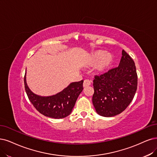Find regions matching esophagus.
Returning <instances> with one entry per match:
<instances>
[{"label":"esophagus","mask_w":157,"mask_h":157,"mask_svg":"<svg viewBox=\"0 0 157 157\" xmlns=\"http://www.w3.org/2000/svg\"><path fill=\"white\" fill-rule=\"evenodd\" d=\"M91 84V81L89 80V79H85L84 80V82H83V86L85 88L86 87H88L89 86H90Z\"/></svg>","instance_id":"esophagus-1"}]
</instances>
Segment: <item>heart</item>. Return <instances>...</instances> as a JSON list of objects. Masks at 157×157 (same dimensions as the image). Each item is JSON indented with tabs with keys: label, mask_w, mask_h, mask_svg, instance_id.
I'll return each mask as SVG.
<instances>
[{
	"label": "heart",
	"mask_w": 157,
	"mask_h": 157,
	"mask_svg": "<svg viewBox=\"0 0 157 157\" xmlns=\"http://www.w3.org/2000/svg\"><path fill=\"white\" fill-rule=\"evenodd\" d=\"M113 57L111 54L104 53L103 52L98 51L92 54L90 59V63L93 65L98 62L96 69L98 72H103L111 66Z\"/></svg>",
	"instance_id": "obj_1"
}]
</instances>
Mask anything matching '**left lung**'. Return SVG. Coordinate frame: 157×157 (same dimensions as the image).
I'll return each mask as SVG.
<instances>
[{
    "label": "left lung",
    "instance_id": "8db88e82",
    "mask_svg": "<svg viewBox=\"0 0 157 157\" xmlns=\"http://www.w3.org/2000/svg\"><path fill=\"white\" fill-rule=\"evenodd\" d=\"M137 84L135 62L123 50L118 67L94 76L92 103L97 113L112 117L122 113L134 98Z\"/></svg>",
    "mask_w": 157,
    "mask_h": 157
}]
</instances>
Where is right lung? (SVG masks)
Returning <instances> with one entry per match:
<instances>
[{
  "label": "right lung",
  "instance_id": "obj_1",
  "mask_svg": "<svg viewBox=\"0 0 157 157\" xmlns=\"http://www.w3.org/2000/svg\"><path fill=\"white\" fill-rule=\"evenodd\" d=\"M25 90L33 107L45 117L61 119L71 113L79 95L83 89V80L70 84L66 89L56 95L42 97L33 94L28 87L25 75Z\"/></svg>",
  "mask_w": 157,
  "mask_h": 157
}]
</instances>
